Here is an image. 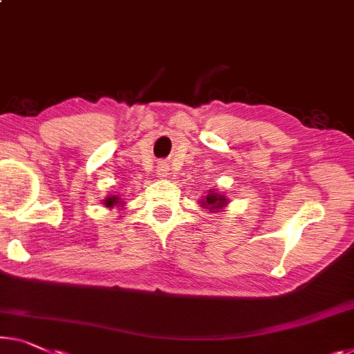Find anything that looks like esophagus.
Here are the masks:
<instances>
[{"mask_svg": "<svg viewBox=\"0 0 354 354\" xmlns=\"http://www.w3.org/2000/svg\"><path fill=\"white\" fill-rule=\"evenodd\" d=\"M167 163H159V167H157V175H159V178H165L167 176Z\"/></svg>", "mask_w": 354, "mask_h": 354, "instance_id": "obj_1", "label": "esophagus"}]
</instances>
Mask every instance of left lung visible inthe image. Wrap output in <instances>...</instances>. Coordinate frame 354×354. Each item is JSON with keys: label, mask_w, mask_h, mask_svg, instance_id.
Masks as SVG:
<instances>
[{"label": "left lung", "mask_w": 354, "mask_h": 354, "mask_svg": "<svg viewBox=\"0 0 354 354\" xmlns=\"http://www.w3.org/2000/svg\"><path fill=\"white\" fill-rule=\"evenodd\" d=\"M209 192L211 194H208L205 198H200V205H202L203 208H207L208 211H219L229 203V200L225 198V195L216 194L213 191H209Z\"/></svg>", "instance_id": "1"}]
</instances>
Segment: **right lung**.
I'll list each match as a JSON object with an SVG mask.
<instances>
[{
  "instance_id": "1",
  "label": "right lung",
  "mask_w": 354,
  "mask_h": 354,
  "mask_svg": "<svg viewBox=\"0 0 354 354\" xmlns=\"http://www.w3.org/2000/svg\"><path fill=\"white\" fill-rule=\"evenodd\" d=\"M103 203L106 205V208H113V207H120V198L118 197V195H109V197H106L103 200Z\"/></svg>"
}]
</instances>
